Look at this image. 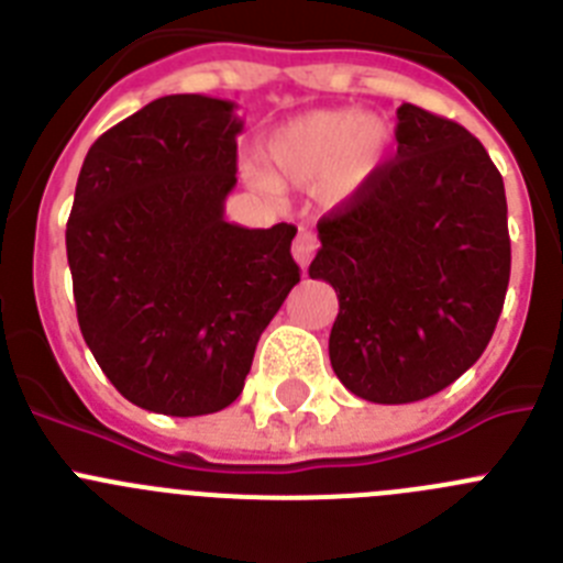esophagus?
I'll list each match as a JSON object with an SVG mask.
<instances>
[{
	"label": "esophagus",
	"mask_w": 563,
	"mask_h": 563,
	"mask_svg": "<svg viewBox=\"0 0 563 563\" xmlns=\"http://www.w3.org/2000/svg\"><path fill=\"white\" fill-rule=\"evenodd\" d=\"M318 251V236L312 231H298L296 242H292V258H296L298 265H301V271H307V265H310L312 253Z\"/></svg>",
	"instance_id": "34e87169"
}]
</instances>
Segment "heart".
Listing matches in <instances>:
<instances>
[{"mask_svg": "<svg viewBox=\"0 0 563 563\" xmlns=\"http://www.w3.org/2000/svg\"><path fill=\"white\" fill-rule=\"evenodd\" d=\"M391 148L389 126L361 109H312L278 126L267 141L265 174H253L262 191L278 186H318L346 200L375 177Z\"/></svg>", "mask_w": 563, "mask_h": 563, "instance_id": "1", "label": "heart"}]
</instances>
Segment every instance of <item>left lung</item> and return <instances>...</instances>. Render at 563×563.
<instances>
[{
    "label": "left lung",
    "mask_w": 563,
    "mask_h": 563,
    "mask_svg": "<svg viewBox=\"0 0 563 563\" xmlns=\"http://www.w3.org/2000/svg\"><path fill=\"white\" fill-rule=\"evenodd\" d=\"M397 154L318 222L310 278L338 292L330 361L369 402L431 397L479 361L510 282L499 168L460 123L397 109Z\"/></svg>",
    "instance_id": "left-lung-1"
}]
</instances>
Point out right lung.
<instances>
[{"label":"right lung","instance_id":"add662e5","mask_svg":"<svg viewBox=\"0 0 563 563\" xmlns=\"http://www.w3.org/2000/svg\"><path fill=\"white\" fill-rule=\"evenodd\" d=\"M236 103L166 96L84 157L67 222L78 327L129 402L172 417L231 406L258 335L298 285L296 228L225 220Z\"/></svg>","mask_w":563,"mask_h":563}]
</instances>
